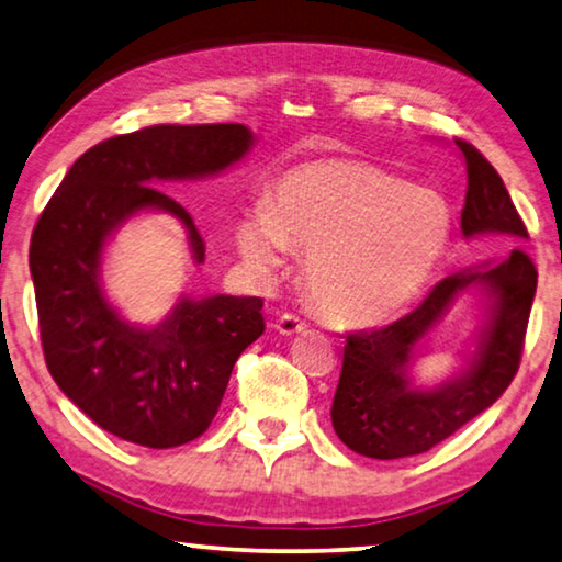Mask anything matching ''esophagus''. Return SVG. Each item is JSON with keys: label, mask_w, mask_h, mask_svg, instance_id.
Segmentation results:
<instances>
[{"label": "esophagus", "mask_w": 562, "mask_h": 562, "mask_svg": "<svg viewBox=\"0 0 562 562\" xmlns=\"http://www.w3.org/2000/svg\"><path fill=\"white\" fill-rule=\"evenodd\" d=\"M306 329V322L304 318H299L296 314H281L276 318V331L283 334V336H291V334H299Z\"/></svg>", "instance_id": "34e87169"}]
</instances>
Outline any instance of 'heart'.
Listing matches in <instances>:
<instances>
[{"label": "heart", "mask_w": 562, "mask_h": 562, "mask_svg": "<svg viewBox=\"0 0 562 562\" xmlns=\"http://www.w3.org/2000/svg\"><path fill=\"white\" fill-rule=\"evenodd\" d=\"M445 195L361 160H308L273 180L238 223L236 244L256 269L304 248L314 304L341 324H382L414 304L452 244Z\"/></svg>", "instance_id": "1"}]
</instances>
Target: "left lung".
<instances>
[{"label":"left lung","mask_w":562,"mask_h":562,"mask_svg":"<svg viewBox=\"0 0 562 562\" xmlns=\"http://www.w3.org/2000/svg\"><path fill=\"white\" fill-rule=\"evenodd\" d=\"M468 166L462 233L497 236L507 244L528 238L503 178L470 143L454 140ZM480 285L488 296V322L462 375L431 391L408 379L413 351L462 290ZM538 271L520 246L503 261L447 276L400 322L353 331L344 347L331 425L344 445L371 460H400L431 450L499 400L517 374Z\"/></svg>","instance_id":"1"}]
</instances>
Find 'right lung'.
I'll return each mask as SVG.
<instances>
[{
    "mask_svg": "<svg viewBox=\"0 0 562 562\" xmlns=\"http://www.w3.org/2000/svg\"><path fill=\"white\" fill-rule=\"evenodd\" d=\"M246 125H153L102 140L75 160L32 231L30 271L52 379L94 425L168 450L201 437L233 364L263 334L258 296H180L155 326H135L102 291V248L131 215L180 221L195 263L205 244L160 180L209 178L251 150Z\"/></svg>",
    "mask_w": 562,
    "mask_h": 562,
    "instance_id": "add662e5",
    "label": "right lung"
}]
</instances>
